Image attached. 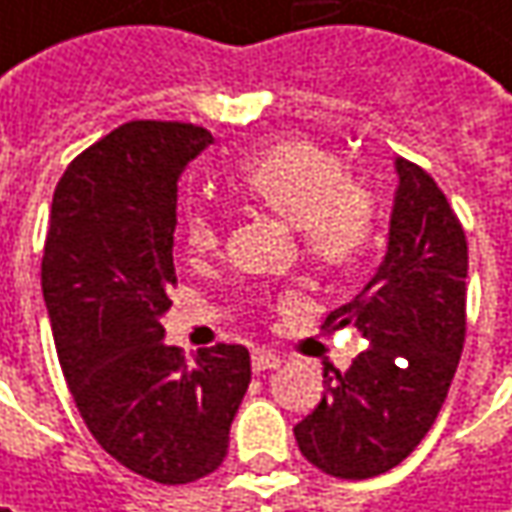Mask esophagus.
Segmentation results:
<instances>
[{
	"instance_id": "34e87169",
	"label": "esophagus",
	"mask_w": 512,
	"mask_h": 512,
	"mask_svg": "<svg viewBox=\"0 0 512 512\" xmlns=\"http://www.w3.org/2000/svg\"><path fill=\"white\" fill-rule=\"evenodd\" d=\"M252 368H255L257 374L260 371H275V368H281V356L278 353H272V350H252Z\"/></svg>"
}]
</instances>
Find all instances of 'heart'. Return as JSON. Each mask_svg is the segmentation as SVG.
Masks as SVG:
<instances>
[{"mask_svg": "<svg viewBox=\"0 0 512 512\" xmlns=\"http://www.w3.org/2000/svg\"><path fill=\"white\" fill-rule=\"evenodd\" d=\"M237 191L295 223L301 243L327 266H345L365 249L374 231V199L347 179L342 159L313 141H281L240 167ZM185 237L194 252L220 246V220L191 208Z\"/></svg>", "mask_w": 512, "mask_h": 512, "instance_id": "b5f03b06", "label": "heart"}]
</instances>
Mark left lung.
I'll use <instances>...</instances> for the list:
<instances>
[{"instance_id": "left-lung-1", "label": "left lung", "mask_w": 512, "mask_h": 512, "mask_svg": "<svg viewBox=\"0 0 512 512\" xmlns=\"http://www.w3.org/2000/svg\"><path fill=\"white\" fill-rule=\"evenodd\" d=\"M388 249L365 289L324 327H356L371 347L295 426L301 455L336 478H374L406 461L432 429L466 336V237L437 182L394 159Z\"/></svg>"}]
</instances>
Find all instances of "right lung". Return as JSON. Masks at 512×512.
I'll return each mask as SVG.
<instances>
[{
	"mask_svg": "<svg viewBox=\"0 0 512 512\" xmlns=\"http://www.w3.org/2000/svg\"><path fill=\"white\" fill-rule=\"evenodd\" d=\"M211 141L194 124L130 121L66 167L48 220L43 298L77 411L118 464L159 484L223 464L252 382L243 345L194 362L165 345L179 176Z\"/></svg>",
	"mask_w": 512,
	"mask_h": 512,
	"instance_id": "right-lung-1",
	"label": "right lung"
}]
</instances>
